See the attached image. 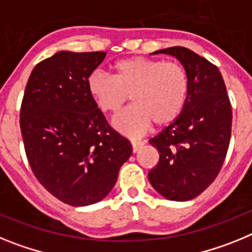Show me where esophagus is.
Segmentation results:
<instances>
[{"label": "esophagus", "instance_id": "esophagus-1", "mask_svg": "<svg viewBox=\"0 0 252 252\" xmlns=\"http://www.w3.org/2000/svg\"><path fill=\"white\" fill-rule=\"evenodd\" d=\"M144 144V142L142 141H132V148H133V152H137L139 148L142 147Z\"/></svg>", "mask_w": 252, "mask_h": 252}]
</instances>
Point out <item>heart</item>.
<instances>
[{
	"label": "heart",
	"mask_w": 252,
	"mask_h": 252,
	"mask_svg": "<svg viewBox=\"0 0 252 252\" xmlns=\"http://www.w3.org/2000/svg\"><path fill=\"white\" fill-rule=\"evenodd\" d=\"M114 76L95 71L87 77V93L104 113L118 114L129 101L132 108L114 119V126L130 137L143 134L155 122L166 126L183 115L190 80L181 63L146 57H128L113 64Z\"/></svg>",
	"instance_id": "1"
}]
</instances>
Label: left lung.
Returning <instances> with one entry per match:
<instances>
[{
	"mask_svg": "<svg viewBox=\"0 0 252 252\" xmlns=\"http://www.w3.org/2000/svg\"><path fill=\"white\" fill-rule=\"evenodd\" d=\"M157 53L180 61L190 93L183 115L150 139L159 159L148 180L166 199L185 202L202 194L220 174L231 139V102L217 65L184 47L152 54Z\"/></svg>",
	"mask_w": 252,
	"mask_h": 252,
	"instance_id": "1",
	"label": "left lung"
}]
</instances>
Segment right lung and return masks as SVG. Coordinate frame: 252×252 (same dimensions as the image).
<instances>
[{"instance_id": "add662e5", "label": "right lung", "mask_w": 252, "mask_h": 252, "mask_svg": "<svg viewBox=\"0 0 252 252\" xmlns=\"http://www.w3.org/2000/svg\"><path fill=\"white\" fill-rule=\"evenodd\" d=\"M105 56L62 50L41 61L21 102V135L35 178L73 207L102 200L132 155L130 142L109 126L87 93V77Z\"/></svg>"}]
</instances>
